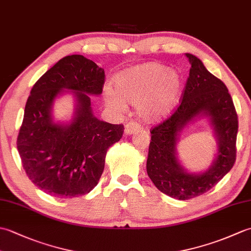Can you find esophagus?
<instances>
[{
  "instance_id": "1",
  "label": "esophagus",
  "mask_w": 251,
  "mask_h": 251,
  "mask_svg": "<svg viewBox=\"0 0 251 251\" xmlns=\"http://www.w3.org/2000/svg\"><path fill=\"white\" fill-rule=\"evenodd\" d=\"M140 129H142V126L139 124V123H137L136 121H131L129 123H127L125 126V132L127 135L135 134V132L139 131Z\"/></svg>"
}]
</instances>
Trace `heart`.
I'll list each match as a JSON object with an SVG mask.
<instances>
[{"label":"heart","instance_id":"b5f03b06","mask_svg":"<svg viewBox=\"0 0 251 251\" xmlns=\"http://www.w3.org/2000/svg\"><path fill=\"white\" fill-rule=\"evenodd\" d=\"M117 93L105 88V100L111 108L123 110L125 101L137 104L147 120L167 115L178 102L182 90V77L167 66L149 62L121 73L115 79Z\"/></svg>","mask_w":251,"mask_h":251}]
</instances>
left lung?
Wrapping results in <instances>:
<instances>
[{"instance_id":"1","label":"left lung","mask_w":251,"mask_h":251,"mask_svg":"<svg viewBox=\"0 0 251 251\" xmlns=\"http://www.w3.org/2000/svg\"><path fill=\"white\" fill-rule=\"evenodd\" d=\"M191 63L181 101L173 114L150 130L148 176L156 188L174 199L186 201L206 193L230 172L236 161L237 113L221 79L207 70L199 58L185 54ZM211 116L218 137V156L201 175L186 173L175 157L178 132L193 117Z\"/></svg>"}]
</instances>
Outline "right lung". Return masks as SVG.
<instances>
[{
  "label": "right lung",
  "mask_w": 251,
  "mask_h": 251,
  "mask_svg": "<svg viewBox=\"0 0 251 251\" xmlns=\"http://www.w3.org/2000/svg\"><path fill=\"white\" fill-rule=\"evenodd\" d=\"M104 70L82 55L62 58L37 79L26 100L17 138L28 178L45 193L72 199L89 193L103 173L108 149L124 132L123 124L98 120L89 95H100ZM63 89L73 90L78 106L68 126L51 120L52 102Z\"/></svg>",
  "instance_id": "1"
}]
</instances>
